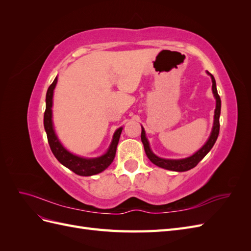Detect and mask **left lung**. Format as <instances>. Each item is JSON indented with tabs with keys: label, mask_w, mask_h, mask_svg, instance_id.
<instances>
[{
	"label": "left lung",
	"mask_w": 251,
	"mask_h": 251,
	"mask_svg": "<svg viewBox=\"0 0 251 251\" xmlns=\"http://www.w3.org/2000/svg\"><path fill=\"white\" fill-rule=\"evenodd\" d=\"M212 80V93H214L217 104H216V111H215V123H214V127H212L211 134L209 136V138L207 142L204 144V146L197 151L196 154L193 156L185 158V159H179V160H171V159H163V158H159L155 154H153V151H151L150 146H149V141L146 138V132L142 128L141 130V141L143 143L144 151H146V154L148 158L151 160V162H153L156 164L159 168H162L165 170H170V171H175V172H186L188 170H192L193 168L198 164L202 159L206 156V154L211 150V148L214 147L215 142L217 141V138L219 136V131H220V113H221V98H220L217 87H216V80L215 77L212 75L207 72Z\"/></svg>",
	"instance_id": "left-lung-1"
}]
</instances>
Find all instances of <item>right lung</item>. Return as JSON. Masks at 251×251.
<instances>
[{"mask_svg": "<svg viewBox=\"0 0 251 251\" xmlns=\"http://www.w3.org/2000/svg\"><path fill=\"white\" fill-rule=\"evenodd\" d=\"M56 82L57 77H55V79L53 80V82L48 88L46 94V110H45L44 114V126L45 131L47 133V138L52 153L60 163L65 165L66 168L71 170L73 173L79 175V176H92V175L101 173L108 168L113 162L114 158H115L117 144L119 141L121 131H123V127H119L115 134H114L110 149L101 157L88 159L69 153L58 141L52 125V97L53 90L55 88Z\"/></svg>", "mask_w": 251, "mask_h": 251, "instance_id": "obj_1", "label": "right lung"}]
</instances>
